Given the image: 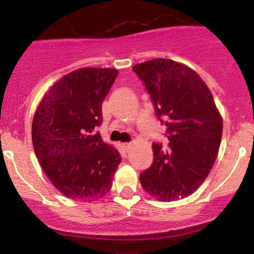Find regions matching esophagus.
Segmentation results:
<instances>
[{
    "mask_svg": "<svg viewBox=\"0 0 254 254\" xmlns=\"http://www.w3.org/2000/svg\"><path fill=\"white\" fill-rule=\"evenodd\" d=\"M131 147H132V144H131V143H125V144H124V148H125V149H127V150H129Z\"/></svg>",
    "mask_w": 254,
    "mask_h": 254,
    "instance_id": "esophagus-1",
    "label": "esophagus"
}]
</instances>
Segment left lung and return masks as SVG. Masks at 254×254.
<instances>
[{
	"label": "left lung",
	"mask_w": 254,
	"mask_h": 254,
	"mask_svg": "<svg viewBox=\"0 0 254 254\" xmlns=\"http://www.w3.org/2000/svg\"><path fill=\"white\" fill-rule=\"evenodd\" d=\"M159 118L166 119L170 148L153 144L154 161L139 176L157 200L182 199L202 185L220 149L223 121L210 89L193 69L166 58L133 65Z\"/></svg>",
	"instance_id": "left-lung-1"
}]
</instances>
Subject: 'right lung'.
I'll list each match as a JSON object with an SVG mask.
<instances>
[{
  "label": "right lung",
  "instance_id": "1",
  "mask_svg": "<svg viewBox=\"0 0 254 254\" xmlns=\"http://www.w3.org/2000/svg\"><path fill=\"white\" fill-rule=\"evenodd\" d=\"M112 68H81L44 94L32 122L36 156L52 185L66 198L93 202L112 188L121 154L94 129L101 104L118 75Z\"/></svg>",
  "mask_w": 254,
  "mask_h": 254
}]
</instances>
